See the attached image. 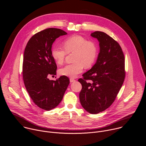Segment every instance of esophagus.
<instances>
[{
	"instance_id": "1",
	"label": "esophagus",
	"mask_w": 146,
	"mask_h": 146,
	"mask_svg": "<svg viewBox=\"0 0 146 146\" xmlns=\"http://www.w3.org/2000/svg\"><path fill=\"white\" fill-rule=\"evenodd\" d=\"M70 82H75V81H76V80H74V78H70Z\"/></svg>"
}]
</instances>
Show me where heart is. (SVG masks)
<instances>
[{
	"label": "heart",
	"mask_w": 146,
	"mask_h": 146,
	"mask_svg": "<svg viewBox=\"0 0 146 146\" xmlns=\"http://www.w3.org/2000/svg\"><path fill=\"white\" fill-rule=\"evenodd\" d=\"M64 48L60 46H53L51 55L59 65L63 64L67 54L74 52V63L69 64L61 68L59 73L69 77H76L81 73L84 66L89 68L95 63L96 59L98 48L93 41L80 35H74L66 38L63 43Z\"/></svg>",
	"instance_id": "b5f03b06"
}]
</instances>
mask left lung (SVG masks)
Here are the masks:
<instances>
[{
    "mask_svg": "<svg viewBox=\"0 0 146 146\" xmlns=\"http://www.w3.org/2000/svg\"><path fill=\"white\" fill-rule=\"evenodd\" d=\"M100 52L96 64L82 74L79 94L81 105L88 113L95 114L109 108L115 100L125 77V57L117 41L103 32L95 31Z\"/></svg>",
    "mask_w": 146,
    "mask_h": 146,
    "instance_id": "left-lung-1",
    "label": "left lung"
}]
</instances>
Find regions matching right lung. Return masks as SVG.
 <instances>
[{
	"label": "right lung",
	"instance_id": "add662e5",
	"mask_svg": "<svg viewBox=\"0 0 146 146\" xmlns=\"http://www.w3.org/2000/svg\"><path fill=\"white\" fill-rule=\"evenodd\" d=\"M66 34L58 28L46 29L35 34L25 48L23 64L24 84L35 105L45 110H52L59 105L70 83L66 76L56 81L48 78L56 75L57 69L51 55L52 43L56 38Z\"/></svg>",
	"mask_w": 146,
	"mask_h": 146
}]
</instances>
